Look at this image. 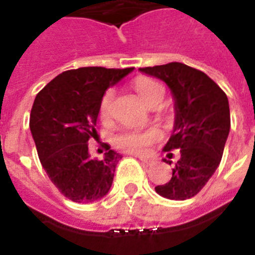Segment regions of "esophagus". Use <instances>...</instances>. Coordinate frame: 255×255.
Segmentation results:
<instances>
[{
	"instance_id": "1",
	"label": "esophagus",
	"mask_w": 255,
	"mask_h": 255,
	"mask_svg": "<svg viewBox=\"0 0 255 255\" xmlns=\"http://www.w3.org/2000/svg\"><path fill=\"white\" fill-rule=\"evenodd\" d=\"M139 157V160L141 161L143 164H145V165H151L152 164V160L148 159V157H145V156H137Z\"/></svg>"
}]
</instances>
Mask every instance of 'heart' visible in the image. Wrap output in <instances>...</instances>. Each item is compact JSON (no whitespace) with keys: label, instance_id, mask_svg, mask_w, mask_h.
Masks as SVG:
<instances>
[{"label":"heart","instance_id":"heart-1","mask_svg":"<svg viewBox=\"0 0 255 255\" xmlns=\"http://www.w3.org/2000/svg\"><path fill=\"white\" fill-rule=\"evenodd\" d=\"M133 88L139 96L143 99V102L148 106H151L156 99L163 96L164 88L163 86L157 82L148 79V78H137L133 83ZM115 92L112 88L104 92L103 98L99 104V116L103 122H108L111 118V107L112 100H114ZM163 139V132L159 128L152 127L144 131L139 129H123L119 133L114 136V144L119 149H123L126 152H131L136 155H143L147 152V149L152 144Z\"/></svg>","mask_w":255,"mask_h":255}]
</instances>
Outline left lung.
<instances>
[{"instance_id": "1", "label": "left lung", "mask_w": 255, "mask_h": 255, "mask_svg": "<svg viewBox=\"0 0 255 255\" xmlns=\"http://www.w3.org/2000/svg\"><path fill=\"white\" fill-rule=\"evenodd\" d=\"M140 71L165 82L176 99L173 135L164 151L180 149V160L169 181L155 189L169 200H188L205 186L220 165L230 129L228 96L205 73L180 62Z\"/></svg>"}]
</instances>
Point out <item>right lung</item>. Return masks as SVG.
<instances>
[{
    "instance_id": "add662e5",
    "label": "right lung",
    "mask_w": 255,
    "mask_h": 255,
    "mask_svg": "<svg viewBox=\"0 0 255 255\" xmlns=\"http://www.w3.org/2000/svg\"><path fill=\"white\" fill-rule=\"evenodd\" d=\"M132 70H67L35 96L29 124L38 157L51 182L71 201L94 202L111 188L122 156L103 144V159H92L88 155V140L96 135L99 104L106 90Z\"/></svg>"
}]
</instances>
